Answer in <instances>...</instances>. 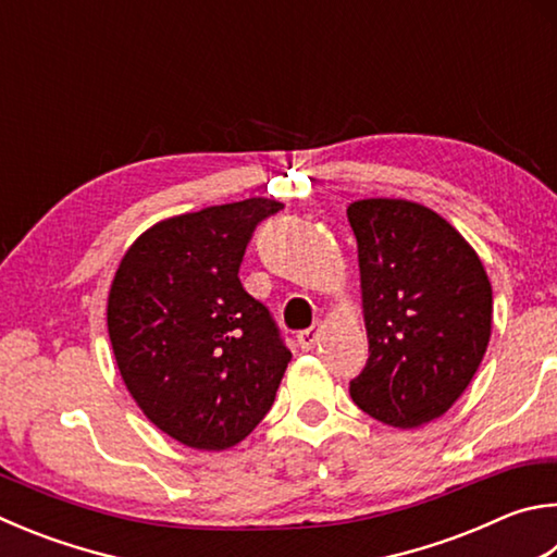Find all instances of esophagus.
<instances>
[{
    "mask_svg": "<svg viewBox=\"0 0 557 557\" xmlns=\"http://www.w3.org/2000/svg\"><path fill=\"white\" fill-rule=\"evenodd\" d=\"M319 336H321V323L317 321V323H313V326H309L307 331H299V336H297L299 348H301V350H311V348L319 343Z\"/></svg>",
    "mask_w": 557,
    "mask_h": 557,
    "instance_id": "obj_1",
    "label": "esophagus"
}]
</instances>
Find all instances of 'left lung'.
Wrapping results in <instances>:
<instances>
[{
  "label": "left lung",
  "instance_id": "1",
  "mask_svg": "<svg viewBox=\"0 0 557 557\" xmlns=\"http://www.w3.org/2000/svg\"><path fill=\"white\" fill-rule=\"evenodd\" d=\"M348 221L370 341L350 397L387 426L417 429L443 417L478 372L492 285L468 240L417 201L360 199Z\"/></svg>",
  "mask_w": 557,
  "mask_h": 557
}]
</instances>
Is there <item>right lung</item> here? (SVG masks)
I'll list each match as a JSON object with an SVG mask.
<instances>
[{"label":"right lung","mask_w":557,"mask_h":557,"mask_svg":"<svg viewBox=\"0 0 557 557\" xmlns=\"http://www.w3.org/2000/svg\"><path fill=\"white\" fill-rule=\"evenodd\" d=\"M282 207L252 197L160 221L111 282L107 326L126 389L189 448L244 441L292 360L270 309L238 277L252 231Z\"/></svg>","instance_id":"add662e5"}]
</instances>
